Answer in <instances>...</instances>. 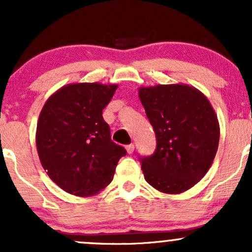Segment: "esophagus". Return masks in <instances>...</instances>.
Returning <instances> with one entry per match:
<instances>
[{"mask_svg": "<svg viewBox=\"0 0 252 252\" xmlns=\"http://www.w3.org/2000/svg\"><path fill=\"white\" fill-rule=\"evenodd\" d=\"M126 152H128V154H131L132 152H134V149H135V146L132 143H130V144H128V146L126 147Z\"/></svg>", "mask_w": 252, "mask_h": 252, "instance_id": "34e87169", "label": "esophagus"}]
</instances>
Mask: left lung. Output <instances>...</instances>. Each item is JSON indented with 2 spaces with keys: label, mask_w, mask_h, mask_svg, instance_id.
<instances>
[{
  "label": "left lung",
  "mask_w": 252,
  "mask_h": 252,
  "mask_svg": "<svg viewBox=\"0 0 252 252\" xmlns=\"http://www.w3.org/2000/svg\"><path fill=\"white\" fill-rule=\"evenodd\" d=\"M155 131L156 149L140 156L144 179L162 193L189 189L207 173L218 150L219 123L206 97L182 84L138 90Z\"/></svg>",
  "instance_id": "8db88e82"
}]
</instances>
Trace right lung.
<instances>
[{
  "instance_id": "obj_1",
  "label": "right lung",
  "mask_w": 252,
  "mask_h": 252,
  "mask_svg": "<svg viewBox=\"0 0 252 252\" xmlns=\"http://www.w3.org/2000/svg\"><path fill=\"white\" fill-rule=\"evenodd\" d=\"M117 85L79 83L63 86L45 103L36 126V148L43 169L70 194L90 196L112 181L126 154L111 140L102 116Z\"/></svg>"
}]
</instances>
